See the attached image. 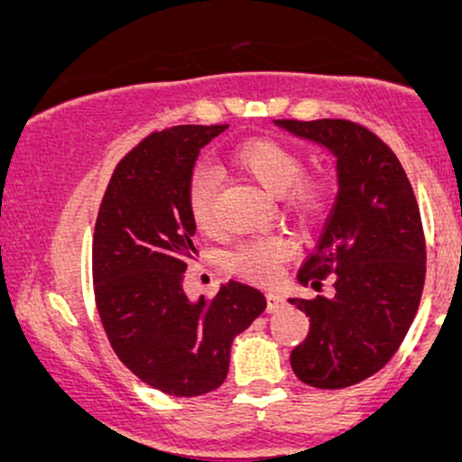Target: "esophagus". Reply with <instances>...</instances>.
Masks as SVG:
<instances>
[{
  "instance_id": "34e87169",
  "label": "esophagus",
  "mask_w": 462,
  "mask_h": 462,
  "mask_svg": "<svg viewBox=\"0 0 462 462\" xmlns=\"http://www.w3.org/2000/svg\"><path fill=\"white\" fill-rule=\"evenodd\" d=\"M286 306V300L280 293H267V312H278Z\"/></svg>"
}]
</instances>
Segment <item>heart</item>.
<instances>
[{"label": "heart", "instance_id": "1", "mask_svg": "<svg viewBox=\"0 0 462 462\" xmlns=\"http://www.w3.org/2000/svg\"><path fill=\"white\" fill-rule=\"evenodd\" d=\"M230 161L245 176L256 180L267 193L282 199L286 208L293 213L315 217L326 208L330 195L326 178L304 173V158L286 143L267 136L247 139L230 152ZM217 189H219V176L213 169L204 164L193 169L187 184V204L199 230H210L215 226ZM295 249H298L295 241L286 235L256 236L241 243L227 256V264L232 272L249 280L273 282L282 273L284 261L293 256Z\"/></svg>", "mask_w": 462, "mask_h": 462}]
</instances>
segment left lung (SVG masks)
<instances>
[{
  "instance_id": "1",
  "label": "left lung",
  "mask_w": 462,
  "mask_h": 462,
  "mask_svg": "<svg viewBox=\"0 0 462 462\" xmlns=\"http://www.w3.org/2000/svg\"><path fill=\"white\" fill-rule=\"evenodd\" d=\"M273 124L337 158V201L298 273L315 291L332 275L334 295L289 300L310 317L291 367L317 389H346L383 369L415 319L426 280L421 215L404 167L374 132L347 119Z\"/></svg>"
}]
</instances>
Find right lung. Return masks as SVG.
I'll return each instance as SVG.
<instances>
[{
  "mask_svg": "<svg viewBox=\"0 0 462 462\" xmlns=\"http://www.w3.org/2000/svg\"><path fill=\"white\" fill-rule=\"evenodd\" d=\"M227 125L153 132L116 164L93 236L95 301L121 363L167 395L224 384L236 334L267 309L254 286L230 280L206 301L184 293L195 221L187 184L199 150Z\"/></svg>",
  "mask_w": 462,
  "mask_h": 462,
  "instance_id": "obj_1",
  "label": "right lung"
}]
</instances>
